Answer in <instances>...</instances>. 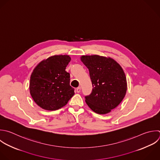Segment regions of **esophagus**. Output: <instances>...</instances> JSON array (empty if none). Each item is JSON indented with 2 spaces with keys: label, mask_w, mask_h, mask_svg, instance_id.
I'll list each match as a JSON object with an SVG mask.
<instances>
[{
  "label": "esophagus",
  "mask_w": 160,
  "mask_h": 160,
  "mask_svg": "<svg viewBox=\"0 0 160 160\" xmlns=\"http://www.w3.org/2000/svg\"><path fill=\"white\" fill-rule=\"evenodd\" d=\"M80 91H81V87H78V88L76 89V92H77L78 93H79Z\"/></svg>",
  "instance_id": "esophagus-1"
}]
</instances>
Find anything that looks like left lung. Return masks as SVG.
<instances>
[{"instance_id": "1", "label": "left lung", "mask_w": 160, "mask_h": 160, "mask_svg": "<svg viewBox=\"0 0 160 160\" xmlns=\"http://www.w3.org/2000/svg\"><path fill=\"white\" fill-rule=\"evenodd\" d=\"M88 68L92 91L85 97L88 106L96 113L105 114L116 108L127 91V81L121 66L112 58L99 55L82 56Z\"/></svg>"}]
</instances>
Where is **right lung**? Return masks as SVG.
Returning a JSON list of instances; mask_svg holds the SVG:
<instances>
[{"mask_svg":"<svg viewBox=\"0 0 160 160\" xmlns=\"http://www.w3.org/2000/svg\"><path fill=\"white\" fill-rule=\"evenodd\" d=\"M69 55H55L39 62L33 70L30 94L41 108L55 111L64 107L74 96L69 73L65 71L71 61Z\"/></svg>","mask_w":160,"mask_h":160,"instance_id":"1","label":"right lung"}]
</instances>
